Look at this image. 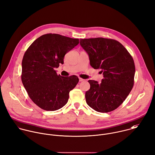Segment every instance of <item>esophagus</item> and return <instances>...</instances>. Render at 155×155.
<instances>
[{
    "label": "esophagus",
    "mask_w": 155,
    "mask_h": 155,
    "mask_svg": "<svg viewBox=\"0 0 155 155\" xmlns=\"http://www.w3.org/2000/svg\"><path fill=\"white\" fill-rule=\"evenodd\" d=\"M79 82H82V81H84V79H83L81 78H79Z\"/></svg>",
    "instance_id": "34e87169"
}]
</instances>
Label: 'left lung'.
Returning <instances> with one entry per match:
<instances>
[{
    "instance_id": "left-lung-1",
    "label": "left lung",
    "mask_w": 155,
    "mask_h": 155,
    "mask_svg": "<svg viewBox=\"0 0 155 155\" xmlns=\"http://www.w3.org/2000/svg\"><path fill=\"white\" fill-rule=\"evenodd\" d=\"M80 44L88 53L90 65L101 69V83L89 80L87 104L95 111L108 113L116 109L125 100L134 85L133 59L118 41L103 38L81 39Z\"/></svg>"
}]
</instances>
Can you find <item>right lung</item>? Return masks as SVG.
<instances>
[{
  "label": "right lung",
  "instance_id": "obj_1",
  "mask_svg": "<svg viewBox=\"0 0 155 155\" xmlns=\"http://www.w3.org/2000/svg\"><path fill=\"white\" fill-rule=\"evenodd\" d=\"M79 43L78 39L49 33L38 38L25 51L22 82L30 99L41 108L55 111L67 103L79 78L61 76L54 68L64 64L65 54Z\"/></svg>",
  "mask_w": 155,
  "mask_h": 155
}]
</instances>
